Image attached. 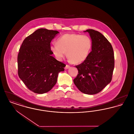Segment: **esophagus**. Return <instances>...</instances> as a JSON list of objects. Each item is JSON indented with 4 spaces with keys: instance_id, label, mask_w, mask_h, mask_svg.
I'll return each mask as SVG.
<instances>
[{
    "instance_id": "esophagus-1",
    "label": "esophagus",
    "mask_w": 134,
    "mask_h": 134,
    "mask_svg": "<svg viewBox=\"0 0 134 134\" xmlns=\"http://www.w3.org/2000/svg\"><path fill=\"white\" fill-rule=\"evenodd\" d=\"M70 67L69 65H66V66H65V69H68L70 68Z\"/></svg>"
}]
</instances>
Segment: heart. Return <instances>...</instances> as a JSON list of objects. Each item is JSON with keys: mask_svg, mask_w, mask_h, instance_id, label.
Wrapping results in <instances>:
<instances>
[{"mask_svg": "<svg viewBox=\"0 0 134 134\" xmlns=\"http://www.w3.org/2000/svg\"><path fill=\"white\" fill-rule=\"evenodd\" d=\"M57 43L53 44L50 47L55 58L62 61L66 52L67 57L74 64L85 61L92 47V40L89 36L75 33L64 34L58 39Z\"/></svg>", "mask_w": 134, "mask_h": 134, "instance_id": "b5f03b06", "label": "heart"}]
</instances>
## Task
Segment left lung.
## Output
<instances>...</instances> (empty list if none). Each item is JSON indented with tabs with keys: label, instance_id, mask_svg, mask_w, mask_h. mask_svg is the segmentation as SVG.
Listing matches in <instances>:
<instances>
[{
	"label": "left lung",
	"instance_id": "1",
	"mask_svg": "<svg viewBox=\"0 0 134 134\" xmlns=\"http://www.w3.org/2000/svg\"><path fill=\"white\" fill-rule=\"evenodd\" d=\"M92 42V51L83 63L76 66L79 73L74 83L82 93L96 94L111 81L114 67L112 47L100 32L87 29Z\"/></svg>",
	"mask_w": 134,
	"mask_h": 134
}]
</instances>
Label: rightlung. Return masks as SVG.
Segmentation results:
<instances>
[{
  "label": "right lung",
  "instance_id": "add662e5",
  "mask_svg": "<svg viewBox=\"0 0 134 134\" xmlns=\"http://www.w3.org/2000/svg\"><path fill=\"white\" fill-rule=\"evenodd\" d=\"M59 33L44 28L37 29L24 40L18 55V75L30 91L39 94L55 85L66 65L52 55L51 42Z\"/></svg>",
  "mask_w": 134,
  "mask_h": 134
}]
</instances>
